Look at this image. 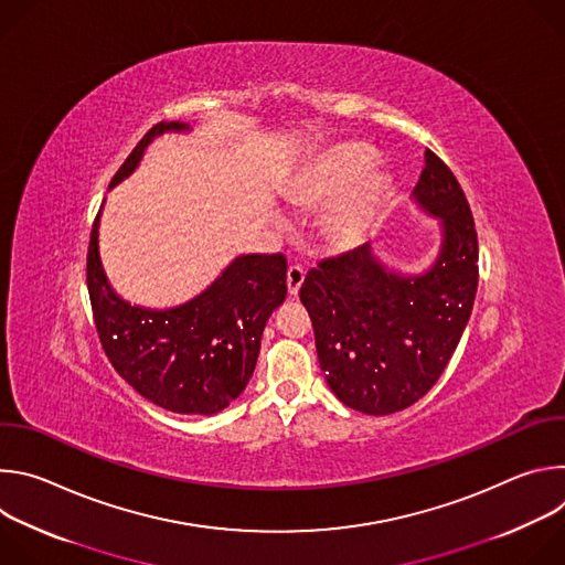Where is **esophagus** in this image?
I'll return each instance as SVG.
<instances>
[{
	"mask_svg": "<svg viewBox=\"0 0 565 565\" xmlns=\"http://www.w3.org/2000/svg\"><path fill=\"white\" fill-rule=\"evenodd\" d=\"M303 277H306V273H303L301 266H290V268H288V273H286V286H288V295H290V297H295V295L299 292V288H301V284H303Z\"/></svg>",
	"mask_w": 565,
	"mask_h": 565,
	"instance_id": "1",
	"label": "esophagus"
}]
</instances>
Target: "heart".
Here are the masks:
<instances>
[{
    "instance_id": "b5f03b06",
    "label": "heart",
    "mask_w": 565,
    "mask_h": 565,
    "mask_svg": "<svg viewBox=\"0 0 565 565\" xmlns=\"http://www.w3.org/2000/svg\"><path fill=\"white\" fill-rule=\"evenodd\" d=\"M375 151L362 142H340L321 153L288 194L295 205H329L340 198L331 230L344 241L364 236L382 207L388 181L380 174L361 179L373 166Z\"/></svg>"
}]
</instances>
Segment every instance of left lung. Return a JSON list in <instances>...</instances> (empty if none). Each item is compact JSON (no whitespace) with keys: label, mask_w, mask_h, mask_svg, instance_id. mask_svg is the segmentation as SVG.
<instances>
[{"label":"left lung","mask_w":565,"mask_h":565,"mask_svg":"<svg viewBox=\"0 0 565 565\" xmlns=\"http://www.w3.org/2000/svg\"><path fill=\"white\" fill-rule=\"evenodd\" d=\"M414 201L443 230L440 253L427 270H391L364 244L319 262L299 290L331 391L369 416L407 409L438 382L476 297L473 216L456 177L431 149Z\"/></svg>","instance_id":"8db88e82"}]
</instances>
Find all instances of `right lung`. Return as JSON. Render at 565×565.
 <instances>
[{
	"label": "right lung",
	"instance_id": "obj_1",
	"mask_svg": "<svg viewBox=\"0 0 565 565\" xmlns=\"http://www.w3.org/2000/svg\"><path fill=\"white\" fill-rule=\"evenodd\" d=\"M185 122H158L127 156L109 188L140 163L147 145ZM100 212L94 221L87 286L100 344L145 399L174 414L223 412L253 377L266 321L286 299V257L241 255L201 295L166 308H142L111 288L98 250Z\"/></svg>",
	"mask_w": 565,
	"mask_h": 565
}]
</instances>
